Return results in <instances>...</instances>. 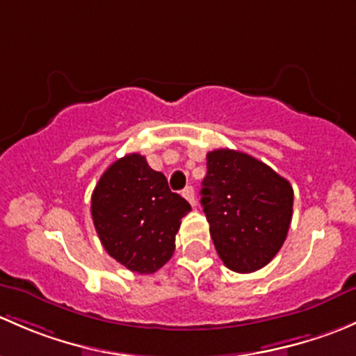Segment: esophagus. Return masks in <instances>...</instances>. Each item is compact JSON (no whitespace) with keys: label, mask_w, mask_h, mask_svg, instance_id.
I'll return each instance as SVG.
<instances>
[{"label":"esophagus","mask_w":356,"mask_h":356,"mask_svg":"<svg viewBox=\"0 0 356 356\" xmlns=\"http://www.w3.org/2000/svg\"><path fill=\"white\" fill-rule=\"evenodd\" d=\"M183 197H185V199L186 200H188V202L190 204H192V205H197V199H195V192H193V188H192V186H186V188L185 190H183Z\"/></svg>","instance_id":"esophagus-1"}]
</instances>
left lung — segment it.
I'll return each instance as SVG.
<instances>
[{"mask_svg": "<svg viewBox=\"0 0 356 356\" xmlns=\"http://www.w3.org/2000/svg\"><path fill=\"white\" fill-rule=\"evenodd\" d=\"M218 255L234 273H254L283 247L293 216L288 179L262 161L232 149L207 154L200 190Z\"/></svg>", "mask_w": 356, "mask_h": 356, "instance_id": "left-lung-1", "label": "left lung"}]
</instances>
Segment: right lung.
I'll list each match as a JSON object with an SVG mask.
<instances>
[{
  "instance_id": "add662e5",
  "label": "right lung",
  "mask_w": 356,
  "mask_h": 356,
  "mask_svg": "<svg viewBox=\"0 0 356 356\" xmlns=\"http://www.w3.org/2000/svg\"><path fill=\"white\" fill-rule=\"evenodd\" d=\"M190 204L171 192L168 179L140 154L115 161L99 178L90 212L104 250L131 273L152 274L175 252Z\"/></svg>"
}]
</instances>
